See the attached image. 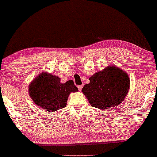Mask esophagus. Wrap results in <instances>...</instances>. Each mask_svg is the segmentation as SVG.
I'll list each match as a JSON object with an SVG mask.
<instances>
[{
  "mask_svg": "<svg viewBox=\"0 0 157 157\" xmlns=\"http://www.w3.org/2000/svg\"><path fill=\"white\" fill-rule=\"evenodd\" d=\"M82 88H83V85H80V86H78V90L79 91H81V90H82Z\"/></svg>",
  "mask_w": 157,
  "mask_h": 157,
  "instance_id": "1",
  "label": "esophagus"
}]
</instances>
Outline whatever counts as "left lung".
Masks as SVG:
<instances>
[{
    "instance_id": "obj_1",
    "label": "left lung",
    "mask_w": 157,
    "mask_h": 157,
    "mask_svg": "<svg viewBox=\"0 0 157 157\" xmlns=\"http://www.w3.org/2000/svg\"><path fill=\"white\" fill-rule=\"evenodd\" d=\"M82 92L90 104L95 108L106 109L117 106L128 93L130 80L128 74L118 67L109 66L89 78Z\"/></svg>"
}]
</instances>
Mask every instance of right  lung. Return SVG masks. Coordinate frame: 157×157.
<instances>
[{
	"mask_svg": "<svg viewBox=\"0 0 157 157\" xmlns=\"http://www.w3.org/2000/svg\"><path fill=\"white\" fill-rule=\"evenodd\" d=\"M29 91L35 104L51 112L66 107L70 93L78 89L72 80L62 83L59 76L42 73L29 85Z\"/></svg>",
	"mask_w": 157,
	"mask_h": 157,
	"instance_id": "obj_1",
	"label": "right lung"
}]
</instances>
